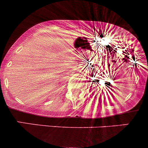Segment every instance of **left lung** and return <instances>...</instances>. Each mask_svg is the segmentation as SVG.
I'll return each mask as SVG.
<instances>
[{
  "mask_svg": "<svg viewBox=\"0 0 148 148\" xmlns=\"http://www.w3.org/2000/svg\"><path fill=\"white\" fill-rule=\"evenodd\" d=\"M133 52H134V51H133ZM94 88H95V87H94Z\"/></svg>",
  "mask_w": 148,
  "mask_h": 148,
  "instance_id": "8db88e82",
  "label": "left lung"
}]
</instances>
